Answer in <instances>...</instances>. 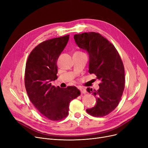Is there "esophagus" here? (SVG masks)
<instances>
[{
	"mask_svg": "<svg viewBox=\"0 0 148 148\" xmlns=\"http://www.w3.org/2000/svg\"><path fill=\"white\" fill-rule=\"evenodd\" d=\"M79 89L81 91L82 94H86V89H85L84 88H83L82 87H79Z\"/></svg>",
	"mask_w": 148,
	"mask_h": 148,
	"instance_id": "34e87169",
	"label": "esophagus"
}]
</instances>
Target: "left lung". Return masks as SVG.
Here are the masks:
<instances>
[{
  "label": "left lung",
  "instance_id": "left-lung-1",
  "mask_svg": "<svg viewBox=\"0 0 148 148\" xmlns=\"http://www.w3.org/2000/svg\"><path fill=\"white\" fill-rule=\"evenodd\" d=\"M74 38L80 48L88 52L89 73L95 74L101 82L97 90L87 88V91L96 97L97 104L86 112L95 117H103L118 106L125 88L122 60L114 46L99 33L75 34Z\"/></svg>",
  "mask_w": 148,
  "mask_h": 148
}]
</instances>
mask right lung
<instances>
[{
	"mask_svg": "<svg viewBox=\"0 0 148 148\" xmlns=\"http://www.w3.org/2000/svg\"><path fill=\"white\" fill-rule=\"evenodd\" d=\"M69 35L39 44L29 54L26 64L25 84L29 99L43 116L60 121L68 114L71 101L80 95L75 86H52L57 79V60L69 40Z\"/></svg>",
	"mask_w": 148,
	"mask_h": 148,
	"instance_id": "obj_1",
	"label": "right lung"
}]
</instances>
